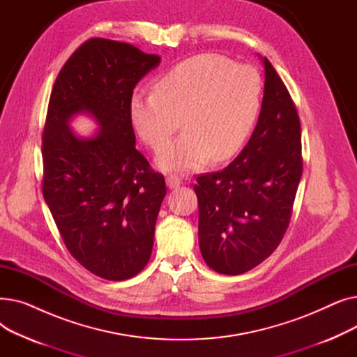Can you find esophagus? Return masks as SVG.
<instances>
[{"instance_id": "obj_1", "label": "esophagus", "mask_w": 357, "mask_h": 357, "mask_svg": "<svg viewBox=\"0 0 357 357\" xmlns=\"http://www.w3.org/2000/svg\"><path fill=\"white\" fill-rule=\"evenodd\" d=\"M166 185H167L169 190H176L178 186L181 185V178L176 176V175H169L166 178Z\"/></svg>"}]
</instances>
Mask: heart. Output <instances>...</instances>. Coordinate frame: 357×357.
<instances>
[{
  "label": "heart",
  "mask_w": 357,
  "mask_h": 357,
  "mask_svg": "<svg viewBox=\"0 0 357 357\" xmlns=\"http://www.w3.org/2000/svg\"><path fill=\"white\" fill-rule=\"evenodd\" d=\"M260 92L261 81L252 66L202 53L162 75L153 92H135L130 120L137 136L158 149L181 119L185 131L160 146L156 165L163 171L188 172L210 158L221 162L238 152L257 119Z\"/></svg>",
  "instance_id": "heart-1"
}]
</instances>
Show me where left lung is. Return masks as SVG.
Masks as SVG:
<instances>
[{
    "instance_id": "1",
    "label": "left lung",
    "mask_w": 357,
    "mask_h": 357,
    "mask_svg": "<svg viewBox=\"0 0 357 357\" xmlns=\"http://www.w3.org/2000/svg\"><path fill=\"white\" fill-rule=\"evenodd\" d=\"M265 66L260 114L245 149L220 172L197 178L198 240L213 271L245 273L279 246L303 175L301 126L272 63Z\"/></svg>"
}]
</instances>
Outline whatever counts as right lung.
<instances>
[{
	"mask_svg": "<svg viewBox=\"0 0 357 357\" xmlns=\"http://www.w3.org/2000/svg\"><path fill=\"white\" fill-rule=\"evenodd\" d=\"M158 54L108 39L86 40L53 85L43 130V197L70 255L108 280L136 276L152 255L166 195L163 175L136 149L128 104ZM89 115L88 138L70 123Z\"/></svg>",
	"mask_w": 357,
	"mask_h": 357,
	"instance_id": "add662e5",
	"label": "right lung"
}]
</instances>
